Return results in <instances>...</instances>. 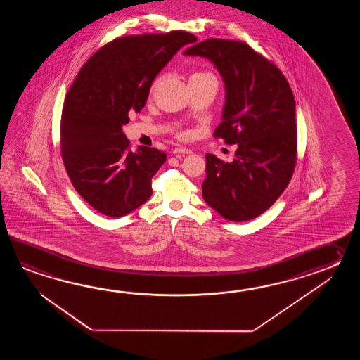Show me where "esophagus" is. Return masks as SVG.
Listing matches in <instances>:
<instances>
[{"label": "esophagus", "instance_id": "34e87169", "mask_svg": "<svg viewBox=\"0 0 360 360\" xmlns=\"http://www.w3.org/2000/svg\"><path fill=\"white\" fill-rule=\"evenodd\" d=\"M172 153L174 154H191V149H186V148H175L174 150H172Z\"/></svg>", "mask_w": 360, "mask_h": 360}]
</instances>
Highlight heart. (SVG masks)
I'll list each match as a JSON object with an SVG mask.
<instances>
[{
    "label": "heart",
    "mask_w": 360,
    "mask_h": 360,
    "mask_svg": "<svg viewBox=\"0 0 360 360\" xmlns=\"http://www.w3.org/2000/svg\"><path fill=\"white\" fill-rule=\"evenodd\" d=\"M203 79H212V81H216V77H214L211 72H207V70H197V72H194V73L191 75V78H189V81H203ZM155 86H157V81H155L153 86H152V90H154Z\"/></svg>",
    "instance_id": "obj_1"
}]
</instances>
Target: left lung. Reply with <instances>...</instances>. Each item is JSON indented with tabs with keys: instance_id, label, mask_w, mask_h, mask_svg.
<instances>
[{
	"instance_id": "obj_1",
	"label": "left lung",
	"mask_w": 360,
	"mask_h": 360,
	"mask_svg": "<svg viewBox=\"0 0 360 360\" xmlns=\"http://www.w3.org/2000/svg\"><path fill=\"white\" fill-rule=\"evenodd\" d=\"M184 55L206 58L221 75L226 95L214 136L238 146L233 162L206 154L203 199L229 221L252 220L274 205L295 171L291 87L276 64L240 41L206 39Z\"/></svg>"
}]
</instances>
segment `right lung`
Wrapping results in <instances>:
<instances>
[{
  "label": "right lung",
  "instance_id": "obj_1",
  "mask_svg": "<svg viewBox=\"0 0 360 360\" xmlns=\"http://www.w3.org/2000/svg\"><path fill=\"white\" fill-rule=\"evenodd\" d=\"M195 41L184 31L126 36L101 47L78 72L61 112V157L75 189L100 214L117 219L150 198L166 153L148 146L132 152L122 126L144 108L162 68Z\"/></svg>",
  "mask_w": 360,
  "mask_h": 360
}]
</instances>
